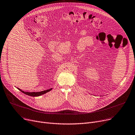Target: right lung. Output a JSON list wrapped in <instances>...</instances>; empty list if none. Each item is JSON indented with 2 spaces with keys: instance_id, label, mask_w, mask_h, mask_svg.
I'll return each mask as SVG.
<instances>
[{
  "instance_id": "right-lung-1",
  "label": "right lung",
  "mask_w": 135,
  "mask_h": 135,
  "mask_svg": "<svg viewBox=\"0 0 135 135\" xmlns=\"http://www.w3.org/2000/svg\"><path fill=\"white\" fill-rule=\"evenodd\" d=\"M19 90H20L21 92H22L23 93H24L25 94L28 95V96H33V97H37V96H39L42 95H44V94H46L47 92L51 91L52 90V88L50 89L49 90H46L45 91H40V92H37V93H34V92H33V93H29V92H24L23 91L21 90L20 89H18Z\"/></svg>"
}]
</instances>
